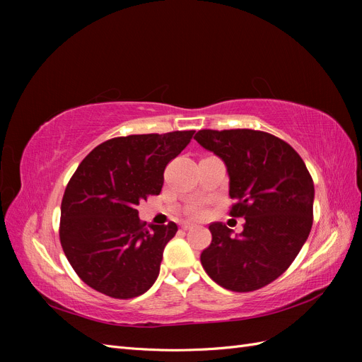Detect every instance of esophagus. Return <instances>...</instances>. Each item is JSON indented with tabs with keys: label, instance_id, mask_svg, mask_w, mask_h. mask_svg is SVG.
I'll return each instance as SVG.
<instances>
[{
	"label": "esophagus",
	"instance_id": "obj_1",
	"mask_svg": "<svg viewBox=\"0 0 362 362\" xmlns=\"http://www.w3.org/2000/svg\"><path fill=\"white\" fill-rule=\"evenodd\" d=\"M192 228H194V225H193V223H184V225H182V229H184V231H187V229H192Z\"/></svg>",
	"mask_w": 362,
	"mask_h": 362
}]
</instances>
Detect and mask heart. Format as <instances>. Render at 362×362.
Masks as SVG:
<instances>
[{
	"instance_id": "obj_1",
	"label": "heart",
	"mask_w": 362,
	"mask_h": 362,
	"mask_svg": "<svg viewBox=\"0 0 362 362\" xmlns=\"http://www.w3.org/2000/svg\"><path fill=\"white\" fill-rule=\"evenodd\" d=\"M187 213H189L192 217H201V216L204 214V208H202L201 204H193V205L189 208Z\"/></svg>"
}]
</instances>
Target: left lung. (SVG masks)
I'll return each instance as SVG.
<instances>
[{
	"label": "left lung",
	"mask_w": 362,
	"mask_h": 362,
	"mask_svg": "<svg viewBox=\"0 0 362 362\" xmlns=\"http://www.w3.org/2000/svg\"><path fill=\"white\" fill-rule=\"evenodd\" d=\"M194 139L225 163L235 201L229 214L246 218L235 235L221 222L210 225L202 267L226 290L264 287L290 267L310 235L311 175L298 152L264 131L201 129Z\"/></svg>",
	"instance_id": "1"
}]
</instances>
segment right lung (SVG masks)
Masks as SVG:
<instances>
[{
  "instance_id": "right-lung-1",
  "label": "right lung",
  "mask_w": 362,
  "mask_h": 362,
  "mask_svg": "<svg viewBox=\"0 0 362 362\" xmlns=\"http://www.w3.org/2000/svg\"><path fill=\"white\" fill-rule=\"evenodd\" d=\"M194 131L116 137L96 146L75 170L62 201L60 243L76 275L115 299L148 291L164 246L178 226L141 223L137 205L160 194L168 163Z\"/></svg>"
}]
</instances>
